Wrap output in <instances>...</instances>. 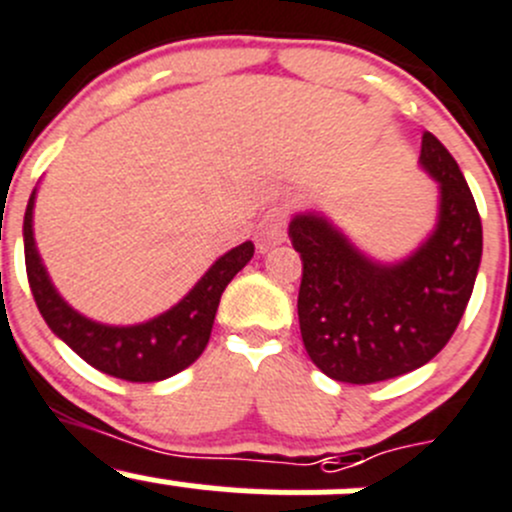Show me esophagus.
<instances>
[{"label": "esophagus", "mask_w": 512, "mask_h": 512, "mask_svg": "<svg viewBox=\"0 0 512 512\" xmlns=\"http://www.w3.org/2000/svg\"><path fill=\"white\" fill-rule=\"evenodd\" d=\"M260 242L265 247H272V245H280V242H285V235H287V212L282 210V207H270V210L262 215L260 220Z\"/></svg>", "instance_id": "obj_1"}]
</instances>
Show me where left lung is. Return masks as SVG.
Returning <instances> with one entry per match:
<instances>
[{
  "instance_id": "obj_1",
  "label": "left lung",
  "mask_w": 512,
  "mask_h": 512,
  "mask_svg": "<svg viewBox=\"0 0 512 512\" xmlns=\"http://www.w3.org/2000/svg\"><path fill=\"white\" fill-rule=\"evenodd\" d=\"M420 167L438 182L435 230L398 262L372 260L320 212L290 220L300 252V332L337 382L370 385L418 370L453 337L478 277L483 225L458 162L430 132Z\"/></svg>"
}]
</instances>
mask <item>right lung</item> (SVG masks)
<instances>
[{
    "label": "right lung",
    "instance_id": "obj_1",
    "mask_svg": "<svg viewBox=\"0 0 512 512\" xmlns=\"http://www.w3.org/2000/svg\"><path fill=\"white\" fill-rule=\"evenodd\" d=\"M34 200L37 190L24 212V262L34 302L59 340L104 375L130 382L167 380L202 355L222 292L255 255L252 242H242L212 262L197 285L162 315L137 325H104L74 310L49 280L34 242Z\"/></svg>",
    "mask_w": 512,
    "mask_h": 512
}]
</instances>
